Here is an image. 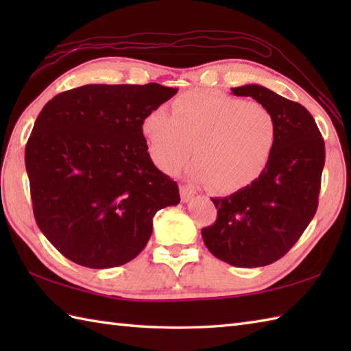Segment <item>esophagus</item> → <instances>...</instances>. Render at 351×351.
<instances>
[{"label":"esophagus","mask_w":351,"mask_h":351,"mask_svg":"<svg viewBox=\"0 0 351 351\" xmlns=\"http://www.w3.org/2000/svg\"><path fill=\"white\" fill-rule=\"evenodd\" d=\"M180 193H181L182 202H189V200H191V197L196 195L195 189H191L190 185H181V187H180Z\"/></svg>","instance_id":"esophagus-1"}]
</instances>
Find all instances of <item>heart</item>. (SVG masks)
Returning <instances> with one entry per match:
<instances>
[{
  "instance_id": "1",
  "label": "heart",
  "mask_w": 351,
  "mask_h": 351,
  "mask_svg": "<svg viewBox=\"0 0 351 351\" xmlns=\"http://www.w3.org/2000/svg\"><path fill=\"white\" fill-rule=\"evenodd\" d=\"M141 131L162 171H180L195 151L193 178L208 181L219 193H237L259 180L278 138L270 110L215 92L184 93L171 104V113L154 108Z\"/></svg>"
}]
</instances>
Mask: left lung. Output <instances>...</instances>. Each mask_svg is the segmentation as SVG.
<instances>
[{
    "mask_svg": "<svg viewBox=\"0 0 351 351\" xmlns=\"http://www.w3.org/2000/svg\"><path fill=\"white\" fill-rule=\"evenodd\" d=\"M268 108L278 126L273 156L250 187L211 199L217 220L202 229L215 258L234 267H264L293 247L314 219L326 160L324 140L309 111L258 84L230 88Z\"/></svg>",
    "mask_w": 351,
    "mask_h": 351,
    "instance_id": "left-lung-1",
    "label": "left lung"
}]
</instances>
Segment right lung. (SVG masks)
I'll use <instances>...</instances> for the list:
<instances>
[{
	"mask_svg": "<svg viewBox=\"0 0 351 351\" xmlns=\"http://www.w3.org/2000/svg\"><path fill=\"white\" fill-rule=\"evenodd\" d=\"M178 88L87 84L54 96L37 116L25 167L37 226L88 268L119 267L152 235L156 211L180 204L178 184L155 167L141 125Z\"/></svg>",
	"mask_w": 351,
	"mask_h": 351,
	"instance_id": "1",
	"label": "right lung"
}]
</instances>
